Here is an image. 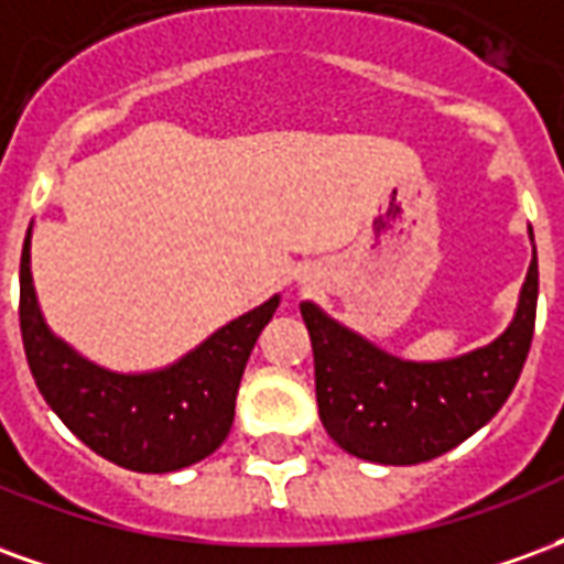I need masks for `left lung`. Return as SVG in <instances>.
<instances>
[{
    "label": "left lung",
    "mask_w": 564,
    "mask_h": 564,
    "mask_svg": "<svg viewBox=\"0 0 564 564\" xmlns=\"http://www.w3.org/2000/svg\"><path fill=\"white\" fill-rule=\"evenodd\" d=\"M508 329L449 359H402L302 302L317 375V404L329 437L359 459L416 465L459 447L508 402L532 347L538 250Z\"/></svg>",
    "instance_id": "left-lung-1"
}]
</instances>
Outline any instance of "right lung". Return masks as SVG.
Wrapping results in <instances>:
<instances>
[{"mask_svg": "<svg viewBox=\"0 0 564 564\" xmlns=\"http://www.w3.org/2000/svg\"><path fill=\"white\" fill-rule=\"evenodd\" d=\"M278 305L271 295L169 366L111 371L47 326L32 283V223L20 253V332L35 387L87 447L129 471H181L220 447L250 350Z\"/></svg>", "mask_w": 564, "mask_h": 564, "instance_id": "1", "label": "right lung"}]
</instances>
